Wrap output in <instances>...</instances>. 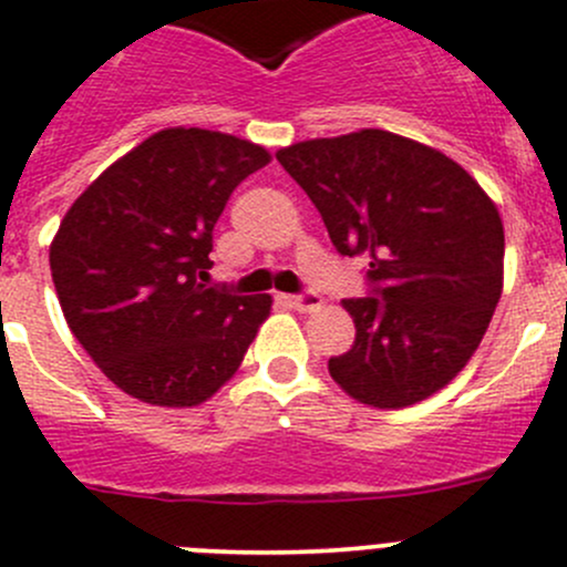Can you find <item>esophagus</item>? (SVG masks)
Returning <instances> with one entry per match:
<instances>
[{
  "label": "esophagus",
  "mask_w": 567,
  "mask_h": 567,
  "mask_svg": "<svg viewBox=\"0 0 567 567\" xmlns=\"http://www.w3.org/2000/svg\"><path fill=\"white\" fill-rule=\"evenodd\" d=\"M288 305L299 312H310L321 307V296H318L316 290H301V293L288 296Z\"/></svg>",
  "instance_id": "esophagus-1"
}]
</instances>
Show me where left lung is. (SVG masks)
<instances>
[{"instance_id":"obj_1","label":"left lung","mask_w":567,"mask_h":567,"mask_svg":"<svg viewBox=\"0 0 567 567\" xmlns=\"http://www.w3.org/2000/svg\"><path fill=\"white\" fill-rule=\"evenodd\" d=\"M343 257H368V296L346 299L354 346L334 382L379 410L452 382L502 299L504 227L474 177L430 146L384 130L277 152Z\"/></svg>"}]
</instances>
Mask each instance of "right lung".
<instances>
[{
  "mask_svg": "<svg viewBox=\"0 0 567 567\" xmlns=\"http://www.w3.org/2000/svg\"><path fill=\"white\" fill-rule=\"evenodd\" d=\"M262 146L210 130H163L71 205L49 249L71 332L124 393L157 406L210 399L244 360L271 296L202 285L213 227Z\"/></svg>",
  "mask_w": 567,
  "mask_h": 567,
  "instance_id": "obj_1",
  "label": "right lung"
}]
</instances>
